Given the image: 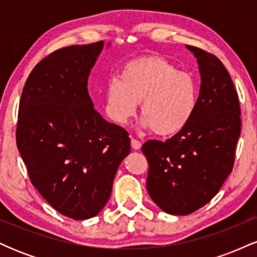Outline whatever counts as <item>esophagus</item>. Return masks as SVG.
<instances>
[{
  "label": "esophagus",
  "mask_w": 257,
  "mask_h": 257,
  "mask_svg": "<svg viewBox=\"0 0 257 257\" xmlns=\"http://www.w3.org/2000/svg\"><path fill=\"white\" fill-rule=\"evenodd\" d=\"M131 143H132V147H133V149H134V150H140V147H141V143H140V141L138 140V139L132 138Z\"/></svg>",
  "instance_id": "34e87169"
}]
</instances>
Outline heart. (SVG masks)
I'll return each instance as SVG.
<instances>
[{
	"label": "heart",
	"mask_w": 257,
	"mask_h": 257,
	"mask_svg": "<svg viewBox=\"0 0 257 257\" xmlns=\"http://www.w3.org/2000/svg\"><path fill=\"white\" fill-rule=\"evenodd\" d=\"M140 101L141 124L159 137L174 135L187 125L196 110V81L162 57L134 59L108 82L105 112L113 122L125 124Z\"/></svg>",
	"instance_id": "heart-1"
}]
</instances>
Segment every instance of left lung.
I'll use <instances>...</instances> for the list:
<instances>
[{
	"instance_id": "left-lung-1",
	"label": "left lung",
	"mask_w": 257,
	"mask_h": 257,
	"mask_svg": "<svg viewBox=\"0 0 257 257\" xmlns=\"http://www.w3.org/2000/svg\"><path fill=\"white\" fill-rule=\"evenodd\" d=\"M198 59L199 96L190 122L166 141L149 140L146 187L168 214L188 215L210 202L234 164L240 106L231 76L216 55L187 46Z\"/></svg>"
}]
</instances>
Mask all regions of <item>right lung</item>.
Wrapping results in <instances>:
<instances>
[{
	"instance_id": "right-lung-1",
	"label": "right lung",
	"mask_w": 257,
	"mask_h": 257,
	"mask_svg": "<svg viewBox=\"0 0 257 257\" xmlns=\"http://www.w3.org/2000/svg\"><path fill=\"white\" fill-rule=\"evenodd\" d=\"M104 42L70 46L34 67L20 98L17 146L31 184L73 220L98 215L111 196L120 162L131 152L125 129L94 108L88 76Z\"/></svg>"
}]
</instances>
